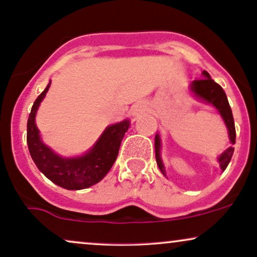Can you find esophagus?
I'll use <instances>...</instances> for the list:
<instances>
[{"label": "esophagus", "instance_id": "1", "mask_svg": "<svg viewBox=\"0 0 257 257\" xmlns=\"http://www.w3.org/2000/svg\"><path fill=\"white\" fill-rule=\"evenodd\" d=\"M146 108H147V105L145 104V102H143V101L137 102V104L133 105L132 114L133 116H139V114L143 113L144 111H146Z\"/></svg>", "mask_w": 257, "mask_h": 257}]
</instances>
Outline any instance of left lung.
<instances>
[{
    "label": "left lung",
    "mask_w": 257,
    "mask_h": 257,
    "mask_svg": "<svg viewBox=\"0 0 257 257\" xmlns=\"http://www.w3.org/2000/svg\"><path fill=\"white\" fill-rule=\"evenodd\" d=\"M203 76H204L203 78L194 79L192 84H191V89H192L193 93L196 94L198 98L210 102L211 105H214L215 107L219 110L223 120H225L227 128H228L229 140H231L232 144H235L234 119H233L231 106L228 104L226 93L223 91L222 88H221V85H219L216 82H214V79L210 78V75H209L208 72L203 71ZM155 149H156V161H157L159 169H161V172L166 175V169H164L161 156H159L161 141H159L158 135H156V139H155ZM233 152H234V147H229L228 150H226V151L219 157V163L222 170H225L227 166H228L229 161H231L233 156Z\"/></svg>",
    "instance_id": "left-lung-1"
}]
</instances>
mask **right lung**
Segmentation results:
<instances>
[{
	"instance_id": "right-lung-1",
	"label": "right lung",
	"mask_w": 257,
	"mask_h": 257,
	"mask_svg": "<svg viewBox=\"0 0 257 257\" xmlns=\"http://www.w3.org/2000/svg\"><path fill=\"white\" fill-rule=\"evenodd\" d=\"M51 83L38 95L32 105L28 119L29 151L40 172H42L51 181L66 190H83L99 182L111 167L113 166L118 150L129 128V120L110 125L102 133L98 143L87 155L78 158H63L55 155L41 141L38 129L35 123L36 111L42 101Z\"/></svg>"
}]
</instances>
